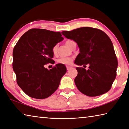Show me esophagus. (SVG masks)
<instances>
[{"mask_svg":"<svg viewBox=\"0 0 129 129\" xmlns=\"http://www.w3.org/2000/svg\"><path fill=\"white\" fill-rule=\"evenodd\" d=\"M71 69H72V67H70V66H67V70H68V71L70 70Z\"/></svg>","mask_w":129,"mask_h":129,"instance_id":"obj_1","label":"esophagus"}]
</instances>
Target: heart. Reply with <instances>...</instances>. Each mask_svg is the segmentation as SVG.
Wrapping results in <instances>:
<instances>
[{"instance_id":"obj_1","label":"heart","mask_w":129,"mask_h":129,"mask_svg":"<svg viewBox=\"0 0 129 129\" xmlns=\"http://www.w3.org/2000/svg\"><path fill=\"white\" fill-rule=\"evenodd\" d=\"M73 42V41L68 40L67 41H66L65 44H66L67 45L69 48V46H70L72 44ZM52 50H53V53H56L57 50V45H55L53 48ZM71 62H72V59L70 58H68V57H62V58H61L59 59V60H58V63H60V64H62L64 65L70 64Z\"/></svg>"}]
</instances>
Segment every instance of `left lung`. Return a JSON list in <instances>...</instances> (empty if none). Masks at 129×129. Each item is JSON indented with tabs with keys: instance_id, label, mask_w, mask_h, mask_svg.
Instances as JSON below:
<instances>
[{
	"instance_id": "obj_1",
	"label": "left lung",
	"mask_w": 129,
	"mask_h": 129,
	"mask_svg": "<svg viewBox=\"0 0 129 129\" xmlns=\"http://www.w3.org/2000/svg\"><path fill=\"white\" fill-rule=\"evenodd\" d=\"M65 37L77 43L80 53L75 59L77 65L89 64L88 70L77 67L75 83L77 89L88 96L107 92L115 80L118 61L109 37L98 28L80 27L62 31Z\"/></svg>"
}]
</instances>
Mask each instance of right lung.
<instances>
[{
	"label": "right lung",
	"mask_w": 129,
	"mask_h": 129,
	"mask_svg": "<svg viewBox=\"0 0 129 129\" xmlns=\"http://www.w3.org/2000/svg\"><path fill=\"white\" fill-rule=\"evenodd\" d=\"M64 40L60 32L32 28L18 41L13 50V68L18 85L33 98L43 99L50 96L60 85L67 72L62 64L48 70L45 65L52 64L53 48Z\"/></svg>",
	"instance_id": "obj_1"
}]
</instances>
